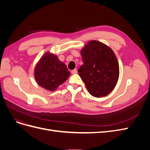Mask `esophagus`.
I'll list each match as a JSON object with an SVG mask.
<instances>
[{"label":"esophagus","instance_id":"esophagus-1","mask_svg":"<svg viewBox=\"0 0 150 150\" xmlns=\"http://www.w3.org/2000/svg\"><path fill=\"white\" fill-rule=\"evenodd\" d=\"M71 74H75L77 73V70L76 69H73V70H72L71 71Z\"/></svg>","mask_w":150,"mask_h":150}]
</instances>
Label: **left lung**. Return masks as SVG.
Masks as SVG:
<instances>
[{"label": "left lung", "mask_w": 150, "mask_h": 150, "mask_svg": "<svg viewBox=\"0 0 150 150\" xmlns=\"http://www.w3.org/2000/svg\"><path fill=\"white\" fill-rule=\"evenodd\" d=\"M83 64L79 75L93 96H107L119 78V64L112 50L97 40H91L81 51Z\"/></svg>", "instance_id": "left-lung-1"}]
</instances>
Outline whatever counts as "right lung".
Listing matches in <instances>:
<instances>
[{
  "mask_svg": "<svg viewBox=\"0 0 150 150\" xmlns=\"http://www.w3.org/2000/svg\"><path fill=\"white\" fill-rule=\"evenodd\" d=\"M70 74L66 66L56 56L47 52L36 66L34 76L38 84L49 91L55 90Z\"/></svg>",
  "mask_w": 150,
  "mask_h": 150,
  "instance_id": "right-lung-1",
  "label": "right lung"
}]
</instances>
